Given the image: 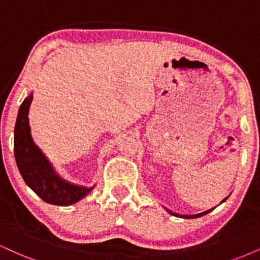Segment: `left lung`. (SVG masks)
Returning a JSON list of instances; mask_svg holds the SVG:
<instances>
[{
    "instance_id": "8db88e82",
    "label": "left lung",
    "mask_w": 260,
    "mask_h": 260,
    "mask_svg": "<svg viewBox=\"0 0 260 260\" xmlns=\"http://www.w3.org/2000/svg\"><path fill=\"white\" fill-rule=\"evenodd\" d=\"M226 200V198L224 199L223 201H225ZM222 201V203H223ZM213 210V208H212ZM212 210H208V211H205V212H201V213H199V214H191V216H182V214H177V213H174V212H171V211H169V213L170 214H172V216H176V217H181V218H198V217H201V216H204V214H206V213H208L210 212V211H212Z\"/></svg>"
}]
</instances>
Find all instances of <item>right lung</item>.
Here are the masks:
<instances>
[{"label":"right lung","mask_w":260,"mask_h":260,"mask_svg":"<svg viewBox=\"0 0 260 260\" xmlns=\"http://www.w3.org/2000/svg\"><path fill=\"white\" fill-rule=\"evenodd\" d=\"M32 95L22 102L14 127V156L25 183L48 204L67 206L84 198L91 188L72 185L62 181L32 142L28 126V107Z\"/></svg>","instance_id":"1"}]
</instances>
